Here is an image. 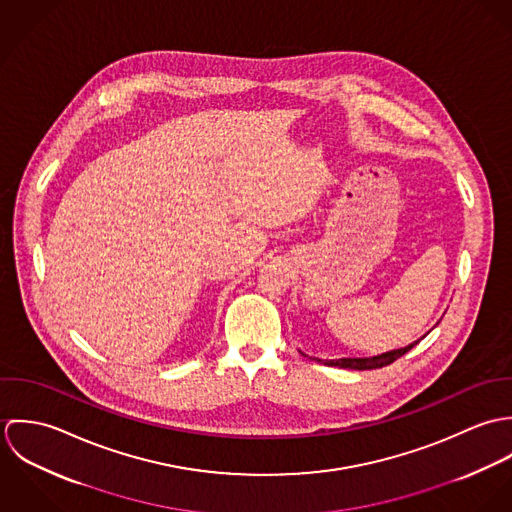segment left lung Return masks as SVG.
<instances>
[{
  "label": "left lung",
  "instance_id": "8db88e82",
  "mask_svg": "<svg viewBox=\"0 0 512 512\" xmlns=\"http://www.w3.org/2000/svg\"><path fill=\"white\" fill-rule=\"evenodd\" d=\"M416 343L404 347V349H396V351H388V353H382V355H376V357H366V359H337V361H325L323 365L327 366H339V368H353V370H370V368H382V366L390 365L394 363L396 359H400L402 355H406Z\"/></svg>",
  "mask_w": 512,
  "mask_h": 512
}]
</instances>
